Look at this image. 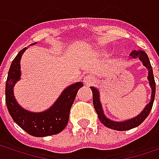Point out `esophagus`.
I'll use <instances>...</instances> for the list:
<instances>
[{
	"instance_id": "esophagus-1",
	"label": "esophagus",
	"mask_w": 159,
	"mask_h": 159,
	"mask_svg": "<svg viewBox=\"0 0 159 159\" xmlns=\"http://www.w3.org/2000/svg\"><path fill=\"white\" fill-rule=\"evenodd\" d=\"M95 81H96V80L94 78V76H92L91 75H85V76L84 77V84H86V85H90V84H94Z\"/></svg>"
}]
</instances>
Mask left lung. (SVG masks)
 <instances>
[{"instance_id": "8db88e82", "label": "left lung", "mask_w": 159, "mask_h": 159, "mask_svg": "<svg viewBox=\"0 0 159 159\" xmlns=\"http://www.w3.org/2000/svg\"><path fill=\"white\" fill-rule=\"evenodd\" d=\"M130 56H132L133 58H136L138 57L139 60L143 62V66H145L148 70V77L147 79L149 81V84L151 86V89H152V94H151V100L150 102L145 106V108L143 109V111L137 115L136 117L131 119V120H124V121H114V120H111L109 118H107L103 112L102 110V106H101V103H100V100H99V92L97 88L91 86V90H92V93H93V105H94V108L98 113V119L99 120L108 128L110 129H113V130H116V131H127V130H130V129H133V128H135L137 127L138 125H140L143 120L146 119V117L149 115L151 109L153 107V103H154V99H155V94H156V82H155V78H154V75H153V69H152V66H151V63H150V61L148 59V56L147 54L142 51V50H134Z\"/></svg>"}]
</instances>
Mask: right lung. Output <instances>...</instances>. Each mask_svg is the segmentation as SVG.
I'll use <instances>...</instances> for the list:
<instances>
[{
	"instance_id": "obj_1",
	"label": "right lung",
	"mask_w": 159,
	"mask_h": 159,
	"mask_svg": "<svg viewBox=\"0 0 159 159\" xmlns=\"http://www.w3.org/2000/svg\"><path fill=\"white\" fill-rule=\"evenodd\" d=\"M25 49L26 48H23L18 52L12 61L8 72L5 84V102L7 109L16 124L30 135L43 137L57 134L61 133L68 123L71 108L79 88L83 86V83L77 82L65 88L56 102L47 111L30 112L24 110L16 100L14 86L21 76L20 60Z\"/></svg>"
}]
</instances>
